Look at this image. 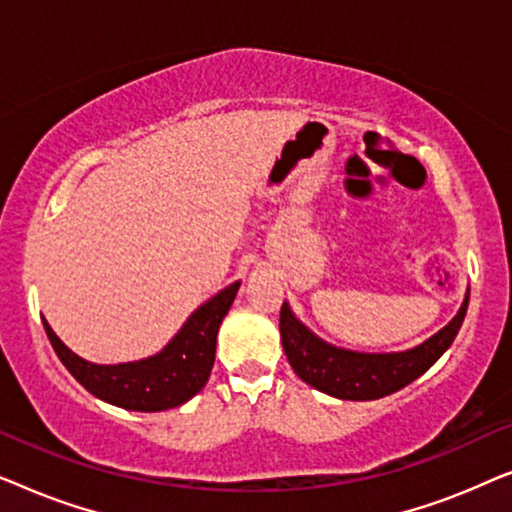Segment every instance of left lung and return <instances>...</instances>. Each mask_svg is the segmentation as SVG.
<instances>
[{"instance_id":"obj_1","label":"left lung","mask_w":512,"mask_h":512,"mask_svg":"<svg viewBox=\"0 0 512 512\" xmlns=\"http://www.w3.org/2000/svg\"><path fill=\"white\" fill-rule=\"evenodd\" d=\"M466 310L468 291L450 324L440 328L422 345L405 349V352L370 354L335 347L312 333L293 314L286 300L279 312V333H282L286 359L300 380L342 401H375V398H384L408 387L419 375H424L450 349L464 324Z\"/></svg>"}]
</instances>
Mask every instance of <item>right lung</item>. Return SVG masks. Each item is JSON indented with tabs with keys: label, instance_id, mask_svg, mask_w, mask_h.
I'll use <instances>...</instances> for the list:
<instances>
[{
	"label": "right lung",
	"instance_id": "obj_1",
	"mask_svg": "<svg viewBox=\"0 0 512 512\" xmlns=\"http://www.w3.org/2000/svg\"><path fill=\"white\" fill-rule=\"evenodd\" d=\"M240 282L221 289L184 321L158 354L128 363H93L74 354L44 319L48 340L65 368L104 403L135 412H163L198 394L209 380L216 333L237 296Z\"/></svg>",
	"mask_w": 512,
	"mask_h": 512
}]
</instances>
